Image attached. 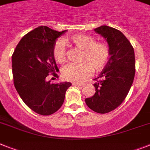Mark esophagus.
I'll return each instance as SVG.
<instances>
[{
	"mask_svg": "<svg viewBox=\"0 0 150 150\" xmlns=\"http://www.w3.org/2000/svg\"><path fill=\"white\" fill-rule=\"evenodd\" d=\"M73 85L75 86H79V87H83V84L77 83H73Z\"/></svg>",
	"mask_w": 150,
	"mask_h": 150,
	"instance_id": "1",
	"label": "esophagus"
}]
</instances>
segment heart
<instances>
[{
    "mask_svg": "<svg viewBox=\"0 0 150 150\" xmlns=\"http://www.w3.org/2000/svg\"><path fill=\"white\" fill-rule=\"evenodd\" d=\"M70 40L83 50L80 64L69 63L61 69V76L64 80L80 83L90 76L93 68L96 70L103 69L110 59V49L103 43L95 42L94 39L86 35H75ZM52 54L57 63H63L66 59V50L64 41L57 40L53 46Z\"/></svg>",
    "mask_w": 150,
    "mask_h": 150,
    "instance_id": "obj_1",
    "label": "heart"
}]
</instances>
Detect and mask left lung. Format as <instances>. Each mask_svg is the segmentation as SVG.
I'll return each mask as SVG.
<instances>
[{"mask_svg": "<svg viewBox=\"0 0 150 150\" xmlns=\"http://www.w3.org/2000/svg\"><path fill=\"white\" fill-rule=\"evenodd\" d=\"M109 44L110 57L103 70L94 80L96 93L85 100L90 109L107 113L123 102L134 80L136 72L134 50L122 32L109 26L95 29Z\"/></svg>", "mask_w": 150, "mask_h": 150, "instance_id": "obj_1", "label": "left lung"}]
</instances>
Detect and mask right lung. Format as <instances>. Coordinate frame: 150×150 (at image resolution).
<instances>
[{"label": "right lung", "mask_w": 150, "mask_h": 150, "mask_svg": "<svg viewBox=\"0 0 150 150\" xmlns=\"http://www.w3.org/2000/svg\"><path fill=\"white\" fill-rule=\"evenodd\" d=\"M46 26L35 28L23 36L12 55L13 84L24 103L42 116H49L64 103L71 83H50L48 77L58 78V68L52 50L56 40L66 32ZM55 78V79H56Z\"/></svg>", "instance_id": "obj_1"}]
</instances>
